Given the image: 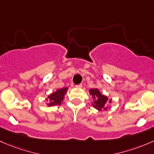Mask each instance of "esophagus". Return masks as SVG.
<instances>
[{"label":"esophagus","instance_id":"34e87169","mask_svg":"<svg viewBox=\"0 0 154 154\" xmlns=\"http://www.w3.org/2000/svg\"><path fill=\"white\" fill-rule=\"evenodd\" d=\"M75 88H79V89H81V88H82V84H79V85H75Z\"/></svg>","mask_w":154,"mask_h":154}]
</instances>
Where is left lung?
<instances>
[{
	"label": "left lung",
	"mask_w": 154,
	"mask_h": 154,
	"mask_svg": "<svg viewBox=\"0 0 154 154\" xmlns=\"http://www.w3.org/2000/svg\"><path fill=\"white\" fill-rule=\"evenodd\" d=\"M90 94L93 96V103L92 105L97 109L98 110H101L102 109L104 110H107V107H105V104H107V101H108V98L104 95L101 94V93L99 91L98 89H90L89 91ZM111 102V100L109 101Z\"/></svg>",
	"instance_id": "obj_1"
}]
</instances>
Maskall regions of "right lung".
<instances>
[{"label": "right lung", "mask_w": 154, "mask_h": 154, "mask_svg": "<svg viewBox=\"0 0 154 154\" xmlns=\"http://www.w3.org/2000/svg\"><path fill=\"white\" fill-rule=\"evenodd\" d=\"M68 88H64L61 89H58L56 91L54 92L52 94L49 95L47 97V101H49L47 104L48 106H55V105H61V103L64 100V96H65L66 90Z\"/></svg>", "instance_id": "right-lung-1"}]
</instances>
